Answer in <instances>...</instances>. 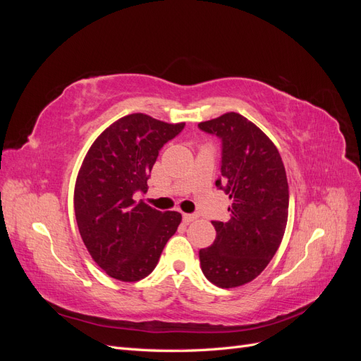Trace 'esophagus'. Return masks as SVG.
Masks as SVG:
<instances>
[{"label":"esophagus","mask_w":361,"mask_h":361,"mask_svg":"<svg viewBox=\"0 0 361 361\" xmlns=\"http://www.w3.org/2000/svg\"><path fill=\"white\" fill-rule=\"evenodd\" d=\"M195 218H197V216H195L194 214H183L182 215V220H183V223H191V221H194L195 220Z\"/></svg>","instance_id":"obj_1"}]
</instances>
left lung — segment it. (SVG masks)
Masks as SVG:
<instances>
[{"mask_svg":"<svg viewBox=\"0 0 361 361\" xmlns=\"http://www.w3.org/2000/svg\"><path fill=\"white\" fill-rule=\"evenodd\" d=\"M221 140V178L216 188L232 200L231 220L212 221L216 238L199 251L204 277L228 289L255 280L285 235L289 209L286 170L274 143L238 113L199 123Z\"/></svg>","mask_w":361,"mask_h":361,"instance_id":"8db88e82","label":"left lung"}]
</instances>
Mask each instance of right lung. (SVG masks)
<instances>
[{"label":"right lung","instance_id":"right-lung-1","mask_svg":"<svg viewBox=\"0 0 361 361\" xmlns=\"http://www.w3.org/2000/svg\"><path fill=\"white\" fill-rule=\"evenodd\" d=\"M185 123H166L143 113L108 126L87 152L75 183V218L82 243L108 276L138 281L155 269L182 215L161 212L135 194L147 191L161 147Z\"/></svg>","mask_w":361,"mask_h":361}]
</instances>
